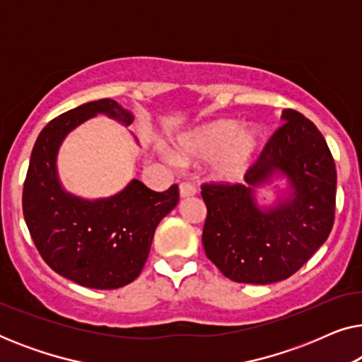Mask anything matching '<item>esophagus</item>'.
I'll return each instance as SVG.
<instances>
[{
	"mask_svg": "<svg viewBox=\"0 0 362 362\" xmlns=\"http://www.w3.org/2000/svg\"><path fill=\"white\" fill-rule=\"evenodd\" d=\"M196 191H197L196 186L192 185V182H189V181H185V182H181V185H180V194H181V197L194 196Z\"/></svg>",
	"mask_w": 362,
	"mask_h": 362,
	"instance_id": "1",
	"label": "esophagus"
}]
</instances>
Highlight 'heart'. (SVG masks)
<instances>
[{
	"instance_id": "heart-1",
	"label": "heart",
	"mask_w": 362,
	"mask_h": 362,
	"mask_svg": "<svg viewBox=\"0 0 362 362\" xmlns=\"http://www.w3.org/2000/svg\"><path fill=\"white\" fill-rule=\"evenodd\" d=\"M262 135L257 128H242L234 120H219L202 127L181 141L185 158H216L214 175L219 180H237L259 150Z\"/></svg>"
}]
</instances>
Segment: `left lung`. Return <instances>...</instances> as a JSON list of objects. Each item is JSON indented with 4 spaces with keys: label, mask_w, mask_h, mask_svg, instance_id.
I'll return each mask as SVG.
<instances>
[{
    "label": "left lung",
    "mask_w": 362,
    "mask_h": 362,
    "mask_svg": "<svg viewBox=\"0 0 362 362\" xmlns=\"http://www.w3.org/2000/svg\"><path fill=\"white\" fill-rule=\"evenodd\" d=\"M267 141L239 182H204L206 255L237 284L267 285L288 279L325 244L334 224L336 166L323 135L300 112ZM281 170L294 187L290 203L260 211L251 187Z\"/></svg>",
    "instance_id": "8db88e82"
}]
</instances>
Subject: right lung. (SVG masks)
Segmentation results:
<instances>
[{
	"label": "right lung",
	"instance_id": "add662e5",
	"mask_svg": "<svg viewBox=\"0 0 362 362\" xmlns=\"http://www.w3.org/2000/svg\"><path fill=\"white\" fill-rule=\"evenodd\" d=\"M95 113L123 123L132 115L110 98L88 102L59 115L34 143L23 187V214L42 260L59 275L97 290L132 284L150 254L156 226L180 201V189L156 192L133 180L120 194L83 201L59 185L56 155L72 128Z\"/></svg>",
	"mask_w": 362,
	"mask_h": 362
}]
</instances>
